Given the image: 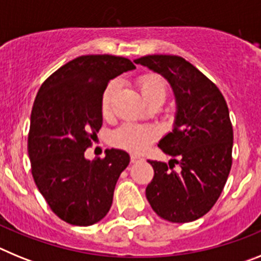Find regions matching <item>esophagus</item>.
Segmentation results:
<instances>
[{
  "label": "esophagus",
  "instance_id": "34e87169",
  "mask_svg": "<svg viewBox=\"0 0 261 261\" xmlns=\"http://www.w3.org/2000/svg\"><path fill=\"white\" fill-rule=\"evenodd\" d=\"M140 159H141V156L140 155H136V154H132V155H130V162L132 163H136L137 161H140Z\"/></svg>",
  "mask_w": 261,
  "mask_h": 261
}]
</instances>
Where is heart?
<instances>
[{
    "mask_svg": "<svg viewBox=\"0 0 261 261\" xmlns=\"http://www.w3.org/2000/svg\"><path fill=\"white\" fill-rule=\"evenodd\" d=\"M137 86L145 102L149 105H154V103L162 105L165 102L166 95H167V85L159 74L147 73V74L141 75L137 80ZM117 90H119V81L116 80L111 81L103 90L100 108L105 116L110 115L112 100ZM158 137V128L151 124L125 123L112 133L111 141L120 149L132 151V153H141L146 147L150 146Z\"/></svg>",
    "mask_w": 261,
    "mask_h": 261,
    "instance_id": "1",
    "label": "heart"
}]
</instances>
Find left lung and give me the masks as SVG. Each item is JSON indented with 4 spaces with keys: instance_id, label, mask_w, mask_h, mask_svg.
Here are the masks:
<instances>
[{
    "instance_id": "obj_1",
    "label": "left lung",
    "mask_w": 261,
    "mask_h": 261,
    "mask_svg": "<svg viewBox=\"0 0 261 261\" xmlns=\"http://www.w3.org/2000/svg\"><path fill=\"white\" fill-rule=\"evenodd\" d=\"M168 81L176 100L172 132L158 146L172 159L149 161L146 187L153 211L170 222H192L208 213L225 187L232 163V125L220 89L180 56L149 55L135 60ZM179 164L181 171H173Z\"/></svg>"
}]
</instances>
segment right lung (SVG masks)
I'll list each match as a JSON object with an SVG mask.
<instances>
[{"instance_id":"1","label":"right lung","mask_w":261,"mask_h":261,"mask_svg":"<svg viewBox=\"0 0 261 261\" xmlns=\"http://www.w3.org/2000/svg\"><path fill=\"white\" fill-rule=\"evenodd\" d=\"M136 66L125 57L86 55L71 60L43 82L31 111L29 150L38 190L52 212L75 226L105 218L129 154L107 149L87 161L85 151L102 126L103 90Z\"/></svg>"}]
</instances>
